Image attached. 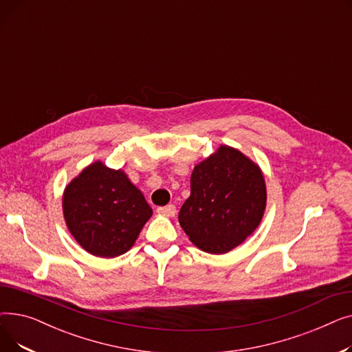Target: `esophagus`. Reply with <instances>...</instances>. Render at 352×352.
I'll use <instances>...</instances> for the list:
<instances>
[{
	"instance_id": "34e87169",
	"label": "esophagus",
	"mask_w": 352,
	"mask_h": 352,
	"mask_svg": "<svg viewBox=\"0 0 352 352\" xmlns=\"http://www.w3.org/2000/svg\"><path fill=\"white\" fill-rule=\"evenodd\" d=\"M157 211H158L160 214L168 215V217H174V215L177 214V208H175L174 204H168V206H165V207H160Z\"/></svg>"
}]
</instances>
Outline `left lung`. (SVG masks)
I'll return each mask as SVG.
<instances>
[{
  "mask_svg": "<svg viewBox=\"0 0 352 352\" xmlns=\"http://www.w3.org/2000/svg\"><path fill=\"white\" fill-rule=\"evenodd\" d=\"M265 202L261 170L244 154L223 145L194 168L191 195L178 221L198 248L226 254L254 232Z\"/></svg>",
  "mask_w": 352,
  "mask_h": 352,
  "instance_id": "1",
  "label": "left lung"
}]
</instances>
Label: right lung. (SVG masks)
<instances>
[{
    "label": "right lung",
    "instance_id": "right-lung-1",
    "mask_svg": "<svg viewBox=\"0 0 352 352\" xmlns=\"http://www.w3.org/2000/svg\"><path fill=\"white\" fill-rule=\"evenodd\" d=\"M68 230L89 254L114 258L135 243L153 210L142 192L120 170L101 162L89 166L65 188Z\"/></svg>",
    "mask_w": 352,
    "mask_h": 352
}]
</instances>
